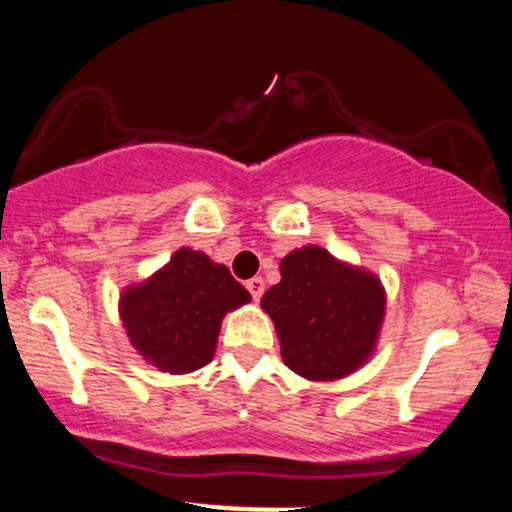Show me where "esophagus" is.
<instances>
[{
  "label": "esophagus",
  "instance_id": "esophagus-1",
  "mask_svg": "<svg viewBox=\"0 0 512 512\" xmlns=\"http://www.w3.org/2000/svg\"><path fill=\"white\" fill-rule=\"evenodd\" d=\"M245 289L250 291L252 301H260L262 293H264V279H262V276H255V279L245 281Z\"/></svg>",
  "mask_w": 512,
  "mask_h": 512
}]
</instances>
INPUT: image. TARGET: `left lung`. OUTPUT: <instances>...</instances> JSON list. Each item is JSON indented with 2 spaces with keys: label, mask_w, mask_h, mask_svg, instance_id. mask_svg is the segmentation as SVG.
Listing matches in <instances>:
<instances>
[{
  "label": "left lung",
  "mask_w": 512,
  "mask_h": 512,
  "mask_svg": "<svg viewBox=\"0 0 512 512\" xmlns=\"http://www.w3.org/2000/svg\"><path fill=\"white\" fill-rule=\"evenodd\" d=\"M281 281L262 296L281 358L308 380H337L368 361L385 315L378 276L305 245L279 264Z\"/></svg>",
  "instance_id": "8db88e82"
}]
</instances>
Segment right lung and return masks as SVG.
<instances>
[{
    "label": "right lung",
    "instance_id": "right-lung-1",
    "mask_svg": "<svg viewBox=\"0 0 512 512\" xmlns=\"http://www.w3.org/2000/svg\"><path fill=\"white\" fill-rule=\"evenodd\" d=\"M248 301L250 293L228 267L180 248L151 279L125 289L120 317L129 342L151 366L192 373L214 356L223 315Z\"/></svg>",
    "mask_w": 512,
    "mask_h": 512
}]
</instances>
